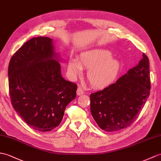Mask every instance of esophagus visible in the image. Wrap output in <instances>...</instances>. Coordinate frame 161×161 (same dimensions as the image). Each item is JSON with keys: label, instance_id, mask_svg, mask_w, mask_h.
<instances>
[{"label": "esophagus", "instance_id": "34e87169", "mask_svg": "<svg viewBox=\"0 0 161 161\" xmlns=\"http://www.w3.org/2000/svg\"><path fill=\"white\" fill-rule=\"evenodd\" d=\"M84 93V91L83 90H82V88H80V87H79L77 88V95H78V96H80V95H82Z\"/></svg>", "mask_w": 161, "mask_h": 161}]
</instances>
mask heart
Instances as JSON below:
<instances>
[{
	"label": "heart",
	"instance_id": "1",
	"mask_svg": "<svg viewBox=\"0 0 161 161\" xmlns=\"http://www.w3.org/2000/svg\"><path fill=\"white\" fill-rule=\"evenodd\" d=\"M82 69H88L86 75L90 84L101 88L113 83L120 73L121 64L112 57L110 51L94 48L82 52L77 60L70 59L67 63V71L72 80L81 75Z\"/></svg>",
	"mask_w": 161,
	"mask_h": 161
}]
</instances>
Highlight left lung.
Here are the masks:
<instances>
[{"label": "left lung", "instance_id": "left-lung-1", "mask_svg": "<svg viewBox=\"0 0 161 161\" xmlns=\"http://www.w3.org/2000/svg\"><path fill=\"white\" fill-rule=\"evenodd\" d=\"M149 66L148 58L143 53L139 64L116 83L91 93V114L101 129L118 131L134 121L150 92Z\"/></svg>", "mask_w": 161, "mask_h": 161}]
</instances>
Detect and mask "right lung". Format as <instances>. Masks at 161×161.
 Wrapping results in <instances>:
<instances>
[{"instance_id":"right-lung-1","label":"right lung","mask_w":161,"mask_h":161,"mask_svg":"<svg viewBox=\"0 0 161 161\" xmlns=\"http://www.w3.org/2000/svg\"><path fill=\"white\" fill-rule=\"evenodd\" d=\"M53 40L37 37L22 45L8 68L11 102L31 128L51 131L62 120L67 105L75 98L77 85L62 76Z\"/></svg>"}]
</instances>
